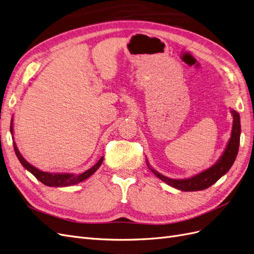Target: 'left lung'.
<instances>
[{
  "instance_id": "8db88e82",
  "label": "left lung",
  "mask_w": 254,
  "mask_h": 254,
  "mask_svg": "<svg viewBox=\"0 0 254 254\" xmlns=\"http://www.w3.org/2000/svg\"><path fill=\"white\" fill-rule=\"evenodd\" d=\"M231 113L233 117L232 123V130L231 135L226 145L225 150L222 151L219 159L215 162L211 167L206 168V170L198 173L194 176L189 177V178L184 179H172L168 177L160 174L157 172L155 168L150 166L148 160L146 159V164H147L149 170L152 172L153 175H156L159 179L165 182L168 186L175 188L177 190H184V191H196V190H202L219 180L222 176L226 175L231 166L233 165L234 161L236 159L238 147H240V139H241V117L237 111L231 109Z\"/></svg>"
}]
</instances>
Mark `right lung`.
<instances>
[{
	"label": "right lung",
	"instance_id": "1",
	"mask_svg": "<svg viewBox=\"0 0 254 254\" xmlns=\"http://www.w3.org/2000/svg\"><path fill=\"white\" fill-rule=\"evenodd\" d=\"M10 132H11L12 140H13L14 152H16L17 158L19 159L20 163L23 165V167H24L25 170H27L30 174H33L38 180L42 182L44 186L54 187V188H65V187L75 186V184H78L84 180H87L89 177L93 175L98 170L99 166L102 165L103 161H104V157H102L93 166L90 167L88 171L80 173V174L43 172V171L39 170V168H37L34 165L30 164L29 162H27V161L24 159V157H23L21 155V152L19 151L18 146H17L16 142H14V137H13V118L11 119V122H10Z\"/></svg>",
	"mask_w": 254,
	"mask_h": 254
}]
</instances>
